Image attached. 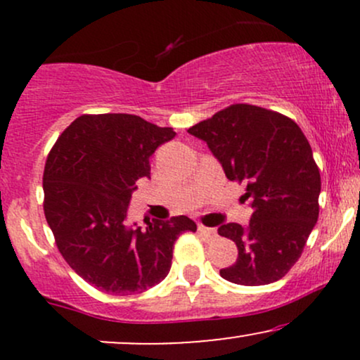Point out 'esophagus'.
I'll list each match as a JSON object with an SVG mask.
<instances>
[{
	"label": "esophagus",
	"instance_id": "1",
	"mask_svg": "<svg viewBox=\"0 0 360 360\" xmlns=\"http://www.w3.org/2000/svg\"><path fill=\"white\" fill-rule=\"evenodd\" d=\"M198 232L203 233L205 237H214V235H217V230L210 229V226H205V225H198Z\"/></svg>",
	"mask_w": 360,
	"mask_h": 360
}]
</instances>
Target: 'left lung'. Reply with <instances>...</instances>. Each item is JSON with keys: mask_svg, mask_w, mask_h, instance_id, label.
<instances>
[{"mask_svg": "<svg viewBox=\"0 0 360 360\" xmlns=\"http://www.w3.org/2000/svg\"><path fill=\"white\" fill-rule=\"evenodd\" d=\"M203 140L230 181L247 184V226L220 225L238 249L223 279L262 286L288 274L318 220L321 181L311 147L291 118L254 105H232L189 128Z\"/></svg>", "mask_w": 360, "mask_h": 360, "instance_id": "8db88e82", "label": "left lung"}]
</instances>
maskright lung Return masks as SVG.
Masks as SVG:
<instances>
[{"instance_id": "right-lung-1", "label": "right lung", "mask_w": 360, "mask_h": 360, "mask_svg": "<svg viewBox=\"0 0 360 360\" xmlns=\"http://www.w3.org/2000/svg\"><path fill=\"white\" fill-rule=\"evenodd\" d=\"M176 137L137 115H82L62 131L44 171V212L57 249L91 286L127 296L155 286L171 271L174 242L196 232L188 217L128 225L137 181L150 157Z\"/></svg>"}]
</instances>
